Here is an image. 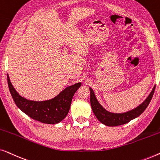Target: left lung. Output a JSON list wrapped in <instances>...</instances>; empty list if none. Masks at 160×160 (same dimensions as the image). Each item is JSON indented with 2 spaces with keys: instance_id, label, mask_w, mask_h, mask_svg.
<instances>
[{
  "instance_id": "1",
  "label": "left lung",
  "mask_w": 160,
  "mask_h": 160,
  "mask_svg": "<svg viewBox=\"0 0 160 160\" xmlns=\"http://www.w3.org/2000/svg\"><path fill=\"white\" fill-rule=\"evenodd\" d=\"M89 90H90V103L94 114L95 115L97 119L105 125L115 127L128 123L131 120L139 117L145 111V109L147 108L151 102L153 95H154L155 86L152 89L149 95L141 105H139L138 106L132 110L122 113H111L106 111L98 101L92 89L89 88Z\"/></svg>"
}]
</instances>
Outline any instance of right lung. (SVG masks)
I'll return each mask as SVG.
<instances>
[{"label": "right lung", "mask_w": 160, "mask_h": 160, "mask_svg": "<svg viewBox=\"0 0 160 160\" xmlns=\"http://www.w3.org/2000/svg\"><path fill=\"white\" fill-rule=\"evenodd\" d=\"M7 80L10 93L17 106L32 119L50 124H58L65 119L70 110L72 98L82 85L79 82L68 87L51 100L33 101L19 95L10 82L8 75Z\"/></svg>", "instance_id": "obj_1"}]
</instances>
